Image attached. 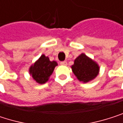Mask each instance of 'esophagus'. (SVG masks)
<instances>
[{
  "label": "esophagus",
  "mask_w": 123,
  "mask_h": 123,
  "mask_svg": "<svg viewBox=\"0 0 123 123\" xmlns=\"http://www.w3.org/2000/svg\"><path fill=\"white\" fill-rule=\"evenodd\" d=\"M60 64L61 66H67V62L66 61H62V62H60Z\"/></svg>",
  "instance_id": "34e87169"
}]
</instances>
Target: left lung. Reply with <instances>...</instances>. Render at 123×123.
<instances>
[{
    "label": "left lung",
    "instance_id": "left-lung-1",
    "mask_svg": "<svg viewBox=\"0 0 123 123\" xmlns=\"http://www.w3.org/2000/svg\"><path fill=\"white\" fill-rule=\"evenodd\" d=\"M71 68L77 79L84 83L95 79L99 71L98 64L84 53L76 58Z\"/></svg>",
    "mask_w": 123,
    "mask_h": 123
}]
</instances>
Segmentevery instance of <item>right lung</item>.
Segmentation results:
<instances>
[{
  "mask_svg": "<svg viewBox=\"0 0 123 123\" xmlns=\"http://www.w3.org/2000/svg\"><path fill=\"white\" fill-rule=\"evenodd\" d=\"M56 66H57V62L50 61L48 57L42 55L36 62L30 66L29 74L36 82L42 84L48 81Z\"/></svg>",
  "mask_w": 123,
  "mask_h": 123,
  "instance_id": "right-lung-1",
  "label": "right lung"
}]
</instances>
